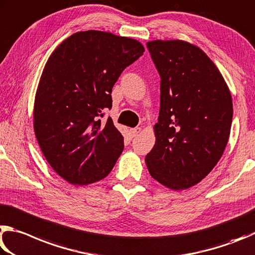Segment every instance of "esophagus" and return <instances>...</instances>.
I'll use <instances>...</instances> for the list:
<instances>
[{
    "label": "esophagus",
    "instance_id": "obj_1",
    "mask_svg": "<svg viewBox=\"0 0 255 255\" xmlns=\"http://www.w3.org/2000/svg\"><path fill=\"white\" fill-rule=\"evenodd\" d=\"M140 132H141V128H131V130H130V134H131L132 137H135Z\"/></svg>",
    "mask_w": 255,
    "mask_h": 255
}]
</instances>
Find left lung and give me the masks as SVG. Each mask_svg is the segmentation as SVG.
Instances as JSON below:
<instances>
[{
    "label": "left lung",
    "mask_w": 255,
    "mask_h": 255,
    "mask_svg": "<svg viewBox=\"0 0 255 255\" xmlns=\"http://www.w3.org/2000/svg\"><path fill=\"white\" fill-rule=\"evenodd\" d=\"M160 75L155 143L150 175L173 190L202 181L221 159L233 118L230 89L202 49L181 40L146 43Z\"/></svg>",
    "instance_id": "1"
}]
</instances>
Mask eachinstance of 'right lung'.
<instances>
[{"label": "right lung", "instance_id": "1", "mask_svg": "<svg viewBox=\"0 0 255 255\" xmlns=\"http://www.w3.org/2000/svg\"><path fill=\"white\" fill-rule=\"evenodd\" d=\"M134 39L83 31L49 57L35 93L33 128L44 158L71 185L105 178L124 149V139L104 110L128 66L143 55Z\"/></svg>", "mask_w": 255, "mask_h": 255}]
</instances>
